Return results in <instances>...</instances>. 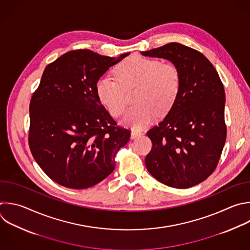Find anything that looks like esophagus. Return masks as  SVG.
I'll use <instances>...</instances> for the list:
<instances>
[{
  "mask_svg": "<svg viewBox=\"0 0 250 250\" xmlns=\"http://www.w3.org/2000/svg\"><path fill=\"white\" fill-rule=\"evenodd\" d=\"M141 134H142V131H139V130H132L130 136H131V138H135V137H137V136H139V135H141Z\"/></svg>",
  "mask_w": 250,
  "mask_h": 250,
  "instance_id": "obj_1",
  "label": "esophagus"
}]
</instances>
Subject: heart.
Returning <instances> with one entry per match:
<instances>
[{"mask_svg":"<svg viewBox=\"0 0 250 250\" xmlns=\"http://www.w3.org/2000/svg\"><path fill=\"white\" fill-rule=\"evenodd\" d=\"M115 78L101 77L96 83L100 102L114 118L122 116L127 106V94L137 88V105L129 109L123 123L140 129L148 125L159 113H168L176 103L182 88V75L172 62L141 56H130L114 68Z\"/></svg>","mask_w":250,"mask_h":250,"instance_id":"b5f03b06","label":"heart"}]
</instances>
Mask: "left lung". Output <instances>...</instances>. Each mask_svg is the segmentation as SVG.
<instances>
[{"instance_id": "obj_1", "label": "left lung", "mask_w": 250, "mask_h": 250, "mask_svg": "<svg viewBox=\"0 0 250 250\" xmlns=\"http://www.w3.org/2000/svg\"><path fill=\"white\" fill-rule=\"evenodd\" d=\"M141 55L169 60L182 75L181 92L173 108L147 132L152 149L145 166L166 186L191 188L213 174L225 145L223 82L203 54L183 44L169 43Z\"/></svg>"}]
</instances>
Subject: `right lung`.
Segmentation results:
<instances>
[{
    "mask_svg": "<svg viewBox=\"0 0 250 250\" xmlns=\"http://www.w3.org/2000/svg\"><path fill=\"white\" fill-rule=\"evenodd\" d=\"M73 50L49 63L29 105L30 151L57 184L88 188L115 169L117 152L130 130L117 125L101 104L98 79L124 58Z\"/></svg>",
    "mask_w": 250,
    "mask_h": 250,
    "instance_id": "add662e5",
    "label": "right lung"
}]
</instances>
